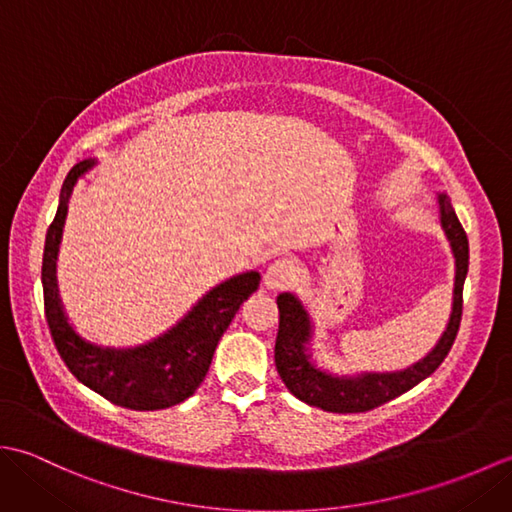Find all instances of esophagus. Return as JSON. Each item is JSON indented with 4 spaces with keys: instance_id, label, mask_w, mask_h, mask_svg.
<instances>
[{
    "instance_id": "esophagus-1",
    "label": "esophagus",
    "mask_w": 512,
    "mask_h": 512,
    "mask_svg": "<svg viewBox=\"0 0 512 512\" xmlns=\"http://www.w3.org/2000/svg\"><path fill=\"white\" fill-rule=\"evenodd\" d=\"M292 277H295V266L288 259H277V262L270 264L264 273V284L268 290H279L288 286Z\"/></svg>"
}]
</instances>
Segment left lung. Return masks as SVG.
Returning <instances> with one entry per match:
<instances>
[{
  "label": "left lung",
  "instance_id": "1",
  "mask_svg": "<svg viewBox=\"0 0 512 512\" xmlns=\"http://www.w3.org/2000/svg\"><path fill=\"white\" fill-rule=\"evenodd\" d=\"M440 226L444 237L451 246L455 277H453V299L451 314L438 343L431 347L427 356L405 369L394 372H356L336 374L328 367H321L312 352L314 321L308 306L295 292H281L277 297L279 306V332L275 343V365L292 396L310 407H319L332 413H354L369 411L378 405L398 398L411 387L429 378L440 363L447 358L455 334L462 319V288L466 273H469V239L453 211L449 195L444 191L436 193Z\"/></svg>",
  "mask_w": 512,
  "mask_h": 512
}]
</instances>
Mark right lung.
<instances>
[{
  "label": "right lung",
  "mask_w": 512,
  "mask_h": 512,
  "mask_svg": "<svg viewBox=\"0 0 512 512\" xmlns=\"http://www.w3.org/2000/svg\"><path fill=\"white\" fill-rule=\"evenodd\" d=\"M92 167H96V158L81 160L65 176L57 215L46 235L41 286L48 328L63 363L85 387L127 409H167L187 400L200 387L217 343L239 306L257 290L262 275L257 270H246L224 279L195 301L167 332L147 343L116 347L85 339L65 314L57 284V257L70 195L76 182Z\"/></svg>",
  "instance_id": "add662e5"
}]
</instances>
